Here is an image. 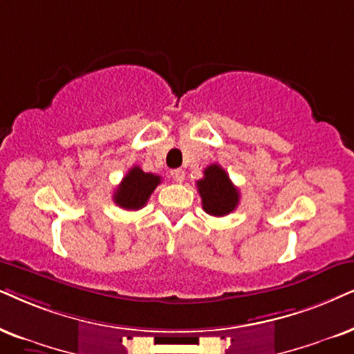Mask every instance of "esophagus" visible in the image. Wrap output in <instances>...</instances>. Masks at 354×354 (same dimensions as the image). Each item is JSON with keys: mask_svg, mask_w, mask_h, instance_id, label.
I'll list each match as a JSON object with an SVG mask.
<instances>
[{"mask_svg": "<svg viewBox=\"0 0 354 354\" xmlns=\"http://www.w3.org/2000/svg\"><path fill=\"white\" fill-rule=\"evenodd\" d=\"M171 178H173V181L183 183V181H185L186 174H185V171H183V169H171Z\"/></svg>", "mask_w": 354, "mask_h": 354, "instance_id": "34e87169", "label": "esophagus"}]
</instances>
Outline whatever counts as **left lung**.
I'll use <instances>...</instances> for the list:
<instances>
[{"label": "left lung", "mask_w": 354, "mask_h": 354, "mask_svg": "<svg viewBox=\"0 0 354 354\" xmlns=\"http://www.w3.org/2000/svg\"><path fill=\"white\" fill-rule=\"evenodd\" d=\"M196 185L203 199V209L209 216H227L239 205L240 192L221 165H209L204 169V178Z\"/></svg>", "instance_id": "obj_1"}]
</instances>
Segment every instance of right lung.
I'll list each match as a JSON object with an SVG mask.
<instances>
[{"label":"right lung","instance_id":"1","mask_svg":"<svg viewBox=\"0 0 354 354\" xmlns=\"http://www.w3.org/2000/svg\"><path fill=\"white\" fill-rule=\"evenodd\" d=\"M162 183V178L158 174L145 173L140 167H133L129 169L124 180L120 181L118 189L114 191V203L119 207L127 210H138L147 204L150 199L151 192L155 187Z\"/></svg>","mask_w":354,"mask_h":354}]
</instances>
